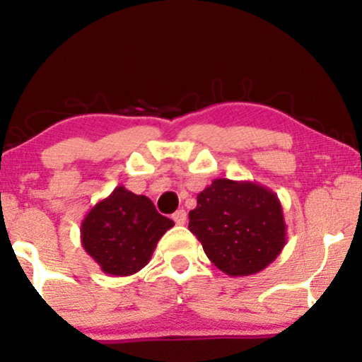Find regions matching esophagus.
Segmentation results:
<instances>
[{
    "label": "esophagus",
    "instance_id": "34e87169",
    "mask_svg": "<svg viewBox=\"0 0 362 362\" xmlns=\"http://www.w3.org/2000/svg\"><path fill=\"white\" fill-rule=\"evenodd\" d=\"M173 218V221H175L177 224H185V221H187V213L184 209H178L175 214L172 216Z\"/></svg>",
    "mask_w": 362,
    "mask_h": 362
}]
</instances>
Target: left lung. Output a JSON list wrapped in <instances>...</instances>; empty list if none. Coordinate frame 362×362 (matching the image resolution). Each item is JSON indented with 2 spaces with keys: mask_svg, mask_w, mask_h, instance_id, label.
<instances>
[{
  "mask_svg": "<svg viewBox=\"0 0 362 362\" xmlns=\"http://www.w3.org/2000/svg\"><path fill=\"white\" fill-rule=\"evenodd\" d=\"M189 230L207 259L228 276H252L277 259L286 245L281 201L257 182L214 178L197 195Z\"/></svg>",
  "mask_w": 362,
  "mask_h": 362,
  "instance_id": "obj_1",
  "label": "left lung"
}]
</instances>
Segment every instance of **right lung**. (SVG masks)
Instances as JSON below:
<instances>
[{
    "instance_id": "add662e5",
    "label": "right lung",
    "mask_w": 362,
    "mask_h": 362,
    "mask_svg": "<svg viewBox=\"0 0 362 362\" xmlns=\"http://www.w3.org/2000/svg\"><path fill=\"white\" fill-rule=\"evenodd\" d=\"M151 199L119 185L81 221L85 252L109 276H132L151 259L156 243L173 226Z\"/></svg>"
}]
</instances>
